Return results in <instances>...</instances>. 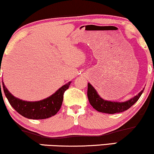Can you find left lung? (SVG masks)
<instances>
[{"instance_id": "1", "label": "left lung", "mask_w": 154, "mask_h": 154, "mask_svg": "<svg viewBox=\"0 0 154 154\" xmlns=\"http://www.w3.org/2000/svg\"><path fill=\"white\" fill-rule=\"evenodd\" d=\"M143 89L139 93H137L135 96L126 101L118 102V101H111V100H104L99 95L98 92L93 87L91 83L88 84V98L90 103L95 110L99 112L106 113V114H116L120 113L128 110L132 105H134L137 100L139 99L140 95H142Z\"/></svg>"}]
</instances>
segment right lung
I'll list each match as a JSON object with an SVG mask.
<instances>
[{
  "label": "right lung",
  "instance_id": "1",
  "mask_svg": "<svg viewBox=\"0 0 154 154\" xmlns=\"http://www.w3.org/2000/svg\"><path fill=\"white\" fill-rule=\"evenodd\" d=\"M70 84L71 82L63 85L62 87L55 92L54 94L45 99L38 101H26L14 96L8 91V90L5 86L4 82L2 81L3 91L11 106L19 114L27 119H47L57 114L62 105L63 93L69 88Z\"/></svg>",
  "mask_w": 154,
  "mask_h": 154
}]
</instances>
